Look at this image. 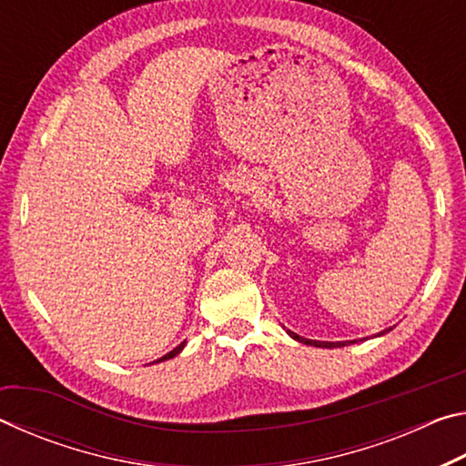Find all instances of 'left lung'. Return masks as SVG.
Segmentation results:
<instances>
[{"label": "left lung", "mask_w": 466, "mask_h": 466, "mask_svg": "<svg viewBox=\"0 0 466 466\" xmlns=\"http://www.w3.org/2000/svg\"><path fill=\"white\" fill-rule=\"evenodd\" d=\"M389 330H390V329H389ZM288 333H289V337H294L296 341H299V343H306V345H314V347H329V350H330V347H343V345H350V341H335V343H330V341H312V339H304V337H299V335H296V333H291V330H288ZM384 333H386V330H382L380 335H384ZM353 343H356V341H353Z\"/></svg>", "instance_id": "1"}]
</instances>
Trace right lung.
I'll return each mask as SVG.
<instances>
[{
  "mask_svg": "<svg viewBox=\"0 0 466 466\" xmlns=\"http://www.w3.org/2000/svg\"><path fill=\"white\" fill-rule=\"evenodd\" d=\"M183 347H185V341H183V343H180L178 347H175V350H172L170 353H167V356H164V358H160V360H156V361H162V360H170V358H175V356H177V353H178L180 350H183Z\"/></svg>",
  "mask_w": 466,
  "mask_h": 466,
  "instance_id": "right-lung-1",
  "label": "right lung"
}]
</instances>
